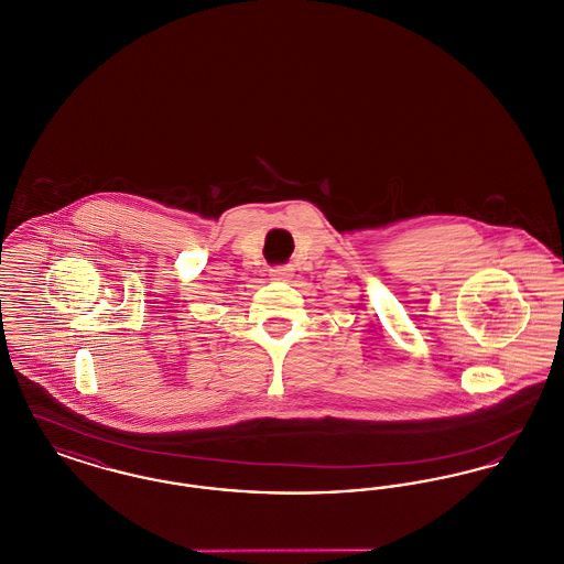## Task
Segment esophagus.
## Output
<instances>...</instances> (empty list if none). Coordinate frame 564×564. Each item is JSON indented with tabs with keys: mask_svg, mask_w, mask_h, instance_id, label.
<instances>
[{
	"mask_svg": "<svg viewBox=\"0 0 564 564\" xmlns=\"http://www.w3.org/2000/svg\"><path fill=\"white\" fill-rule=\"evenodd\" d=\"M294 276V269L292 267H276L270 270V279L272 281H290Z\"/></svg>",
	"mask_w": 564,
	"mask_h": 564,
	"instance_id": "obj_1",
	"label": "esophagus"
}]
</instances>
